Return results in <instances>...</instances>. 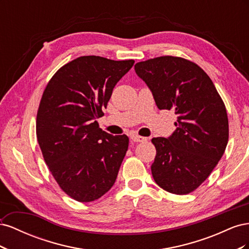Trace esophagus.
Segmentation results:
<instances>
[{
    "label": "esophagus",
    "instance_id": "1",
    "mask_svg": "<svg viewBox=\"0 0 249 249\" xmlns=\"http://www.w3.org/2000/svg\"><path fill=\"white\" fill-rule=\"evenodd\" d=\"M131 139H132L134 142H144V141H146V138H145V137L139 136V135H132Z\"/></svg>",
    "mask_w": 249,
    "mask_h": 249
}]
</instances>
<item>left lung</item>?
<instances>
[{
    "label": "left lung",
    "mask_w": 249,
    "mask_h": 249,
    "mask_svg": "<svg viewBox=\"0 0 249 249\" xmlns=\"http://www.w3.org/2000/svg\"><path fill=\"white\" fill-rule=\"evenodd\" d=\"M160 110L173 109L176 131L152 142L157 154L152 164L155 182L173 194H188L211 175L229 141L224 103L212 80L189 60L162 56L135 64Z\"/></svg>",
    "instance_id": "obj_1"
}]
</instances>
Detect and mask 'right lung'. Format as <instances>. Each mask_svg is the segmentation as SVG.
Instances as JSON below:
<instances>
[{"label": "right lung", "instance_id": "1", "mask_svg": "<svg viewBox=\"0 0 249 249\" xmlns=\"http://www.w3.org/2000/svg\"><path fill=\"white\" fill-rule=\"evenodd\" d=\"M134 62L82 56L58 70L44 89L37 140L53 177L74 200L99 199L115 183L129 138L103 131L96 119Z\"/></svg>", "mask_w": 249, "mask_h": 249}]
</instances>
